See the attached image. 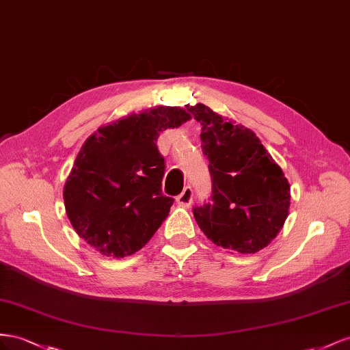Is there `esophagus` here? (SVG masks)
<instances>
[{"mask_svg":"<svg viewBox=\"0 0 350 350\" xmlns=\"http://www.w3.org/2000/svg\"><path fill=\"white\" fill-rule=\"evenodd\" d=\"M176 201H177L178 205H182V206H191V204H192V201H193V191H192V187H191V186H186V187L183 189V192L176 198Z\"/></svg>","mask_w":350,"mask_h":350,"instance_id":"esophagus-1","label":"esophagus"}]
</instances>
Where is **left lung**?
Listing matches in <instances>:
<instances>
[{
    "instance_id": "1",
    "label": "left lung",
    "mask_w": 350,
    "mask_h": 350,
    "mask_svg": "<svg viewBox=\"0 0 350 350\" xmlns=\"http://www.w3.org/2000/svg\"><path fill=\"white\" fill-rule=\"evenodd\" d=\"M201 123L202 152L213 180L211 202L193 208L204 234L232 252L255 254L282 230L291 185L258 136L204 104L187 107Z\"/></svg>"
}]
</instances>
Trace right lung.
Segmentation results:
<instances>
[{
    "instance_id": "add662e5",
    "label": "right lung",
    "mask_w": 350,
    "mask_h": 350,
    "mask_svg": "<svg viewBox=\"0 0 350 350\" xmlns=\"http://www.w3.org/2000/svg\"><path fill=\"white\" fill-rule=\"evenodd\" d=\"M191 120L180 107H157L99 127L79 151L64 185L67 217L76 233L105 256L144 247L174 199L163 195L165 172L157 139Z\"/></svg>"
}]
</instances>
